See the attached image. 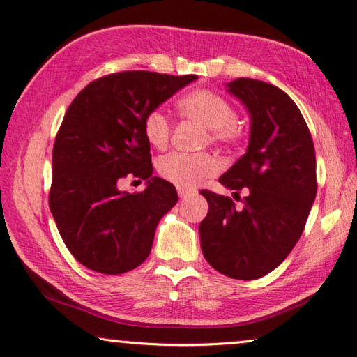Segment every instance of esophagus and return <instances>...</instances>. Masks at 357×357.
I'll return each instance as SVG.
<instances>
[{
	"instance_id": "obj_1",
	"label": "esophagus",
	"mask_w": 357,
	"mask_h": 357,
	"mask_svg": "<svg viewBox=\"0 0 357 357\" xmlns=\"http://www.w3.org/2000/svg\"><path fill=\"white\" fill-rule=\"evenodd\" d=\"M178 195L179 198H187L189 195H192V190L184 189V187H178Z\"/></svg>"
}]
</instances>
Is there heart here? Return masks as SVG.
<instances>
[{
    "instance_id": "1",
    "label": "heart",
    "mask_w": 357,
    "mask_h": 357,
    "mask_svg": "<svg viewBox=\"0 0 357 357\" xmlns=\"http://www.w3.org/2000/svg\"><path fill=\"white\" fill-rule=\"evenodd\" d=\"M178 112L183 119L198 121L207 129L204 144L232 146L243 137V129L237 123V109L212 90L199 89L184 95L178 101ZM173 123L162 109H151L144 119V134L158 150L168 145ZM218 172V162L212 154L170 153L158 160V173L168 183L189 189Z\"/></svg>"
}]
</instances>
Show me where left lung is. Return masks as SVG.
I'll return each mask as SVG.
<instances>
[{
    "instance_id": "left-lung-1",
    "label": "left lung",
    "mask_w": 357,
    "mask_h": 357,
    "mask_svg": "<svg viewBox=\"0 0 357 357\" xmlns=\"http://www.w3.org/2000/svg\"><path fill=\"white\" fill-rule=\"evenodd\" d=\"M228 87L250 111L251 135L220 183L234 198L241 190L246 197L237 207L229 197L199 190L209 204L201 250L222 275L250 281L275 270L303 234L317 195L315 148L300 109L281 89L248 77Z\"/></svg>"
}]
</instances>
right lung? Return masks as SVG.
Listing matches in <instances>:
<instances>
[{"label": "right lung", "mask_w": 357, "mask_h": 357, "mask_svg": "<svg viewBox=\"0 0 357 357\" xmlns=\"http://www.w3.org/2000/svg\"><path fill=\"white\" fill-rule=\"evenodd\" d=\"M197 75L120 71L87 84L71 101L53 146L50 209L63 243L84 267L121 275L150 255L159 220L176 204L168 181L153 176L146 112ZM129 176L142 192H120Z\"/></svg>", "instance_id": "add662e5"}]
</instances>
